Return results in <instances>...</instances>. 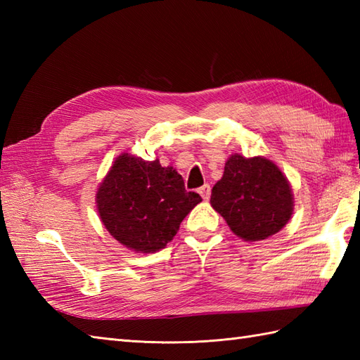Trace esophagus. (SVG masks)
<instances>
[{
  "label": "esophagus",
  "instance_id": "obj_1",
  "mask_svg": "<svg viewBox=\"0 0 360 360\" xmlns=\"http://www.w3.org/2000/svg\"><path fill=\"white\" fill-rule=\"evenodd\" d=\"M210 186L209 184H205V186H202L200 190H198V192H200V195L202 196V200L204 201H207L209 200V198H210Z\"/></svg>",
  "mask_w": 360,
  "mask_h": 360
}]
</instances>
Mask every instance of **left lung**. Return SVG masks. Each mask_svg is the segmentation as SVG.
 I'll use <instances>...</instances> for the list:
<instances>
[{"instance_id":"left-lung-1","label":"left lung","mask_w":360,"mask_h":360,"mask_svg":"<svg viewBox=\"0 0 360 360\" xmlns=\"http://www.w3.org/2000/svg\"><path fill=\"white\" fill-rule=\"evenodd\" d=\"M210 204L244 241H262L280 232L294 212V195L278 165L263 156L231 155L212 188Z\"/></svg>"}]
</instances>
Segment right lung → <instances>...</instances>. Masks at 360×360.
Masks as SVG:
<instances>
[{"label": "right lung", "mask_w": 360, "mask_h": 360, "mask_svg": "<svg viewBox=\"0 0 360 360\" xmlns=\"http://www.w3.org/2000/svg\"><path fill=\"white\" fill-rule=\"evenodd\" d=\"M202 200L187 192L173 167L129 153L116 158L96 193L102 224L122 246L153 254L167 246L190 210Z\"/></svg>", "instance_id": "add662e5"}]
</instances>
